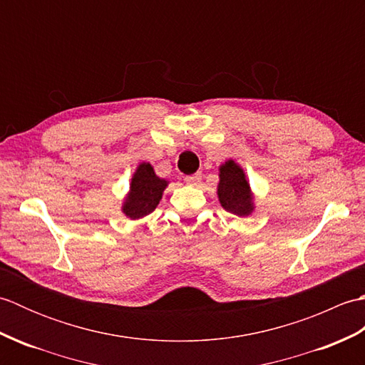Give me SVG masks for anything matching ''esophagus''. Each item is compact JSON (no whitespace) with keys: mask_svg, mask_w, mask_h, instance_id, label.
Wrapping results in <instances>:
<instances>
[{"mask_svg":"<svg viewBox=\"0 0 365 365\" xmlns=\"http://www.w3.org/2000/svg\"><path fill=\"white\" fill-rule=\"evenodd\" d=\"M200 180H202V174H200V173L185 177V182L191 185V187H197V185H200Z\"/></svg>","mask_w":365,"mask_h":365,"instance_id":"esophagus-1","label":"esophagus"}]
</instances>
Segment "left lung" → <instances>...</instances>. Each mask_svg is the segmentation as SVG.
<instances>
[{"label":"left lung","mask_w":365,"mask_h":365,"mask_svg":"<svg viewBox=\"0 0 365 365\" xmlns=\"http://www.w3.org/2000/svg\"><path fill=\"white\" fill-rule=\"evenodd\" d=\"M216 195L224 210L237 216H250L255 210V197L245 169L235 160L221 163Z\"/></svg>","instance_id":"obj_1"}]
</instances>
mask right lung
<instances>
[{
    "label": "right lung",
    "mask_w": 365,
    "mask_h": 365,
    "mask_svg": "<svg viewBox=\"0 0 365 365\" xmlns=\"http://www.w3.org/2000/svg\"><path fill=\"white\" fill-rule=\"evenodd\" d=\"M169 180L155 174L150 163L141 161L130 180V190L122 200L120 210L131 221H138L150 215L163 197Z\"/></svg>",
    "instance_id": "right-lung-1"
}]
</instances>
